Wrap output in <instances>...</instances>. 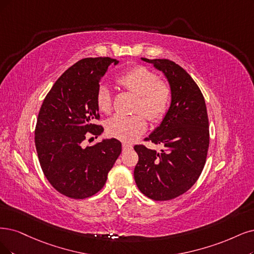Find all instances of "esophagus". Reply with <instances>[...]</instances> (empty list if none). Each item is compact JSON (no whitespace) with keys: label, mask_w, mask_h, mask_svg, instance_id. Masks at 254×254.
I'll return each instance as SVG.
<instances>
[{"label":"esophagus","mask_w":254,"mask_h":254,"mask_svg":"<svg viewBox=\"0 0 254 254\" xmlns=\"http://www.w3.org/2000/svg\"><path fill=\"white\" fill-rule=\"evenodd\" d=\"M132 147H133L132 144H129V143H122V149H124V151H127V149H130Z\"/></svg>","instance_id":"1"}]
</instances>
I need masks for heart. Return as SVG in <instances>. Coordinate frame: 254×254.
<instances>
[{
    "label": "heart",
    "mask_w": 254,
    "mask_h": 254,
    "mask_svg": "<svg viewBox=\"0 0 254 254\" xmlns=\"http://www.w3.org/2000/svg\"><path fill=\"white\" fill-rule=\"evenodd\" d=\"M116 81L138 95L135 111L141 113L130 116H113L107 124V132L122 141H133L147 128L144 115L153 122H159L164 118L171 106L172 90L166 81L159 79L156 72L140 64L119 74ZM96 103L103 113H109L112 109V92L105 83L100 84L96 91Z\"/></svg>",
    "instance_id": "1"
}]
</instances>
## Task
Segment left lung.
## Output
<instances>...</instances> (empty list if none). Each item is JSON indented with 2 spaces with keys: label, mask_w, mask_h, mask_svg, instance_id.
<instances>
[{
  "label": "left lung",
  "mask_w": 254,
  "mask_h": 254,
  "mask_svg": "<svg viewBox=\"0 0 254 254\" xmlns=\"http://www.w3.org/2000/svg\"><path fill=\"white\" fill-rule=\"evenodd\" d=\"M142 61L162 71L172 90L170 109L145 141L164 146L160 153L135 145L139 160L134 178L149 199L167 201L189 190L199 179L209 146V122L203 94L182 67L170 60Z\"/></svg>",
  "instance_id": "obj_1"
}]
</instances>
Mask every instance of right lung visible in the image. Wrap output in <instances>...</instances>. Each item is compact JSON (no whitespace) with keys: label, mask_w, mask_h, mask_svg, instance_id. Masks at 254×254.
I'll return each mask as SVG.
<instances>
[{"label":"right lung","mask_w":254,"mask_h":254,"mask_svg":"<svg viewBox=\"0 0 254 254\" xmlns=\"http://www.w3.org/2000/svg\"><path fill=\"white\" fill-rule=\"evenodd\" d=\"M113 63L119 62L88 58L74 64L55 81L37 117L34 141L43 173L56 190L72 199L98 192L121 153L115 138L82 146L86 137L103 132L94 124L99 119L96 91Z\"/></svg>","instance_id":"1"}]
</instances>
